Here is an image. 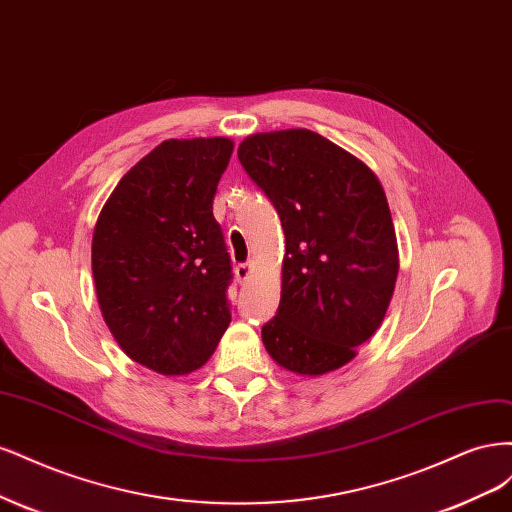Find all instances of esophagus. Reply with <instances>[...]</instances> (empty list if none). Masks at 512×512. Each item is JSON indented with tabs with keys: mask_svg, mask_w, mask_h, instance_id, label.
<instances>
[{
	"mask_svg": "<svg viewBox=\"0 0 512 512\" xmlns=\"http://www.w3.org/2000/svg\"><path fill=\"white\" fill-rule=\"evenodd\" d=\"M234 272H236V280L242 285L251 278V274L255 272V266H253V263H238Z\"/></svg>",
	"mask_w": 512,
	"mask_h": 512,
	"instance_id": "obj_1",
	"label": "esophagus"
}]
</instances>
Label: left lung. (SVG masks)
<instances>
[{"instance_id": "left-lung-1", "label": "left lung", "mask_w": 512, "mask_h": 512, "mask_svg": "<svg viewBox=\"0 0 512 512\" xmlns=\"http://www.w3.org/2000/svg\"><path fill=\"white\" fill-rule=\"evenodd\" d=\"M238 159L285 232L280 304L263 346L293 374L334 372L381 327L400 270L381 180L310 129L253 134Z\"/></svg>"}]
</instances>
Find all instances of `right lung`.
<instances>
[{
  "label": "right lung",
  "mask_w": 512,
  "mask_h": 512,
  "mask_svg": "<svg viewBox=\"0 0 512 512\" xmlns=\"http://www.w3.org/2000/svg\"><path fill=\"white\" fill-rule=\"evenodd\" d=\"M229 138L166 140L114 187L93 229L91 266L110 334L163 376L202 368L232 321V263L212 200Z\"/></svg>",
  "instance_id": "1"
}]
</instances>
